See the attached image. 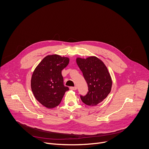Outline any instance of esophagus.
I'll return each instance as SVG.
<instances>
[{
	"instance_id": "esophagus-1",
	"label": "esophagus",
	"mask_w": 149,
	"mask_h": 149,
	"mask_svg": "<svg viewBox=\"0 0 149 149\" xmlns=\"http://www.w3.org/2000/svg\"><path fill=\"white\" fill-rule=\"evenodd\" d=\"M71 90H76L77 89V87H71L70 88Z\"/></svg>"
}]
</instances>
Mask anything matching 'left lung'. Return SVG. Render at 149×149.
I'll return each instance as SVG.
<instances>
[{
    "label": "left lung",
    "mask_w": 149,
    "mask_h": 149,
    "mask_svg": "<svg viewBox=\"0 0 149 149\" xmlns=\"http://www.w3.org/2000/svg\"><path fill=\"white\" fill-rule=\"evenodd\" d=\"M76 61L88 87L87 94L81 95V99L85 104L97 105L108 96L111 90L112 80L108 69L96 56L77 58Z\"/></svg>",
    "instance_id": "8db88e82"
}]
</instances>
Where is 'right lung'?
<instances>
[{
    "instance_id": "obj_1",
    "label": "right lung",
    "mask_w": 149,
    "mask_h": 149,
    "mask_svg": "<svg viewBox=\"0 0 149 149\" xmlns=\"http://www.w3.org/2000/svg\"><path fill=\"white\" fill-rule=\"evenodd\" d=\"M68 57L58 55L45 56L35 69L31 78V89L35 98L45 107L58 106L65 93L69 90L63 85L62 70L69 63Z\"/></svg>"
}]
</instances>
